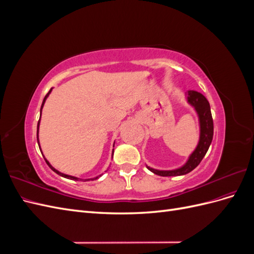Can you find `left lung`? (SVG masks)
<instances>
[{
	"instance_id": "1",
	"label": "left lung",
	"mask_w": 254,
	"mask_h": 254,
	"mask_svg": "<svg viewBox=\"0 0 254 254\" xmlns=\"http://www.w3.org/2000/svg\"><path fill=\"white\" fill-rule=\"evenodd\" d=\"M188 102L194 107L199 117V124H200V139L194 152L190 156L188 162L182 167L177 168L173 171H158L155 168H150L147 166L148 170L153 174L162 176V177H171V176H182L186 175L194 170L199 165L201 160L205 156V153L209 149L210 145L213 140V119L210 104L207 99L197 91H189L188 92Z\"/></svg>"
}]
</instances>
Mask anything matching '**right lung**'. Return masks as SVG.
Wrapping results in <instances>:
<instances>
[{
  "label": "right lung",
  "instance_id": "add662e5",
  "mask_svg": "<svg viewBox=\"0 0 254 254\" xmlns=\"http://www.w3.org/2000/svg\"><path fill=\"white\" fill-rule=\"evenodd\" d=\"M51 91H52V89L49 91V93L45 95V97H44V99H43V102H42V105H41V109H40V118H41V111H42V108H43V105H44V103H45V99L48 98V96H49V94L51 93ZM39 124H40V120L38 121V129H39ZM37 141H38V144H39V140H38V137H37ZM40 148V147H39ZM112 156H113V153H112ZM44 160H45V162H47V164L51 167V170L52 171H54L55 172L56 174H58V175H60V176H63V177H64V178H67V179H71V180H78V178H76V177H73V176H68V175H65V174H63V173H60V172H58L57 170H55V168H54L50 163H49V161L44 158ZM98 177H95V178H93V179H86V181H89V180H94V179H97Z\"/></svg>",
  "mask_w": 254,
  "mask_h": 254
}]
</instances>
